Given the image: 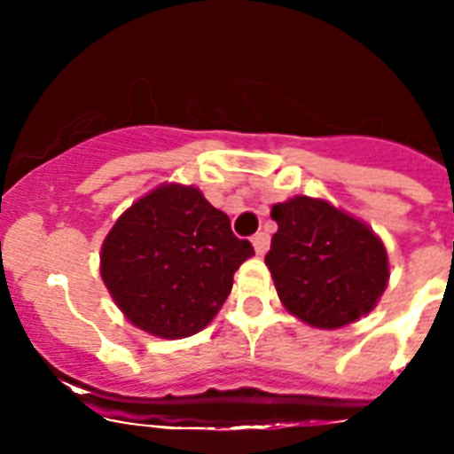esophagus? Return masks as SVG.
Wrapping results in <instances>:
<instances>
[{
	"label": "esophagus",
	"mask_w": 454,
	"mask_h": 454,
	"mask_svg": "<svg viewBox=\"0 0 454 454\" xmlns=\"http://www.w3.org/2000/svg\"><path fill=\"white\" fill-rule=\"evenodd\" d=\"M251 245H254V249H256L258 256H265V251H268V247H270V235L256 233L254 238H251Z\"/></svg>",
	"instance_id": "34e87169"
}]
</instances>
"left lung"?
I'll use <instances>...</instances> for the list:
<instances>
[{"instance_id":"obj_1","label":"left lung","mask_w":454,"mask_h":454,"mask_svg":"<svg viewBox=\"0 0 454 454\" xmlns=\"http://www.w3.org/2000/svg\"><path fill=\"white\" fill-rule=\"evenodd\" d=\"M277 221L265 265L281 304L318 330H337L374 309L390 279L383 239L325 198L272 205Z\"/></svg>"}]
</instances>
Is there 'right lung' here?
I'll use <instances>...</instances> for the list:
<instances>
[{"mask_svg":"<svg viewBox=\"0 0 454 454\" xmlns=\"http://www.w3.org/2000/svg\"><path fill=\"white\" fill-rule=\"evenodd\" d=\"M254 247L193 184H159L127 207L101 245V279L131 325L159 339L200 333Z\"/></svg>","mask_w":454,"mask_h":454,"instance_id":"obj_1","label":"right lung"}]
</instances>
